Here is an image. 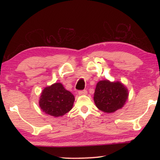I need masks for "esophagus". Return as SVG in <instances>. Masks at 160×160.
I'll use <instances>...</instances> for the list:
<instances>
[{
	"mask_svg": "<svg viewBox=\"0 0 160 160\" xmlns=\"http://www.w3.org/2000/svg\"><path fill=\"white\" fill-rule=\"evenodd\" d=\"M78 93H79L80 94H86L87 93H88V92H87L86 90H80Z\"/></svg>",
	"mask_w": 160,
	"mask_h": 160,
	"instance_id": "esophagus-1",
	"label": "esophagus"
}]
</instances>
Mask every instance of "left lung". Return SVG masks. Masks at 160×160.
I'll use <instances>...</instances> for the list:
<instances>
[{
	"label": "left lung",
	"instance_id": "8db88e82",
	"mask_svg": "<svg viewBox=\"0 0 160 160\" xmlns=\"http://www.w3.org/2000/svg\"><path fill=\"white\" fill-rule=\"evenodd\" d=\"M128 93L122 83L102 80L97 84L94 101L99 110L107 113L116 112L123 107Z\"/></svg>",
	"mask_w": 160,
	"mask_h": 160
}]
</instances>
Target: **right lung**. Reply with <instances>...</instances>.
I'll return each instance as SVG.
<instances>
[{
  "label": "right lung",
  "mask_w": 160,
  "mask_h": 160,
  "mask_svg": "<svg viewBox=\"0 0 160 160\" xmlns=\"http://www.w3.org/2000/svg\"><path fill=\"white\" fill-rule=\"evenodd\" d=\"M75 97L61 83H55L44 89L39 100V107L47 114L58 117L71 110Z\"/></svg>",
  "instance_id": "1"
}]
</instances>
